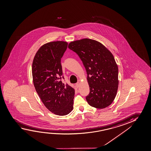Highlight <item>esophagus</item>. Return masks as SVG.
Listing matches in <instances>:
<instances>
[{"mask_svg": "<svg viewBox=\"0 0 151 151\" xmlns=\"http://www.w3.org/2000/svg\"><path fill=\"white\" fill-rule=\"evenodd\" d=\"M80 82H78V83L76 84V87H77V88H79V86H80Z\"/></svg>", "mask_w": 151, "mask_h": 151, "instance_id": "esophagus-1", "label": "esophagus"}]
</instances>
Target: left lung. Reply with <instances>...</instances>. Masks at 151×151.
<instances>
[{"label":"left lung","instance_id":"obj_1","mask_svg":"<svg viewBox=\"0 0 151 151\" xmlns=\"http://www.w3.org/2000/svg\"><path fill=\"white\" fill-rule=\"evenodd\" d=\"M70 49L79 55L88 74L89 105L104 109L112 103L117 93L118 67L112 53L97 41L82 39L69 44Z\"/></svg>","mask_w":151,"mask_h":151}]
</instances>
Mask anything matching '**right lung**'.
Here are the masks:
<instances>
[{
	"instance_id": "obj_1",
	"label": "right lung",
	"mask_w": 151,
	"mask_h": 151,
	"mask_svg": "<svg viewBox=\"0 0 151 151\" xmlns=\"http://www.w3.org/2000/svg\"><path fill=\"white\" fill-rule=\"evenodd\" d=\"M68 43L57 41L41 47L32 65L33 82L36 91L45 106L56 115H67L73 108L74 89L62 83L61 59L67 50Z\"/></svg>"
}]
</instances>
